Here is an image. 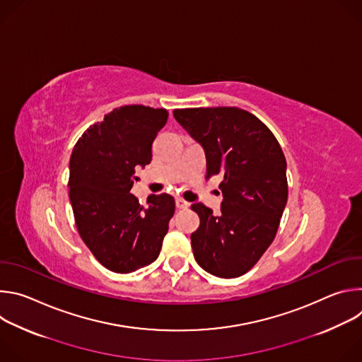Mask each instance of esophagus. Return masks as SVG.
Listing matches in <instances>:
<instances>
[{"label": "esophagus", "instance_id": "obj_1", "mask_svg": "<svg viewBox=\"0 0 362 362\" xmlns=\"http://www.w3.org/2000/svg\"><path fill=\"white\" fill-rule=\"evenodd\" d=\"M187 206H189V203H187L186 200H183L182 197H177V199H176V208H177V209H186Z\"/></svg>", "mask_w": 362, "mask_h": 362}]
</instances>
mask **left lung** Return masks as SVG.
<instances>
[{"mask_svg": "<svg viewBox=\"0 0 362 362\" xmlns=\"http://www.w3.org/2000/svg\"><path fill=\"white\" fill-rule=\"evenodd\" d=\"M173 116L203 147L206 177H222L219 214L190 206L200 219L190 235L194 259L215 276H240L275 239L288 200L284 151L259 119L238 107L177 109Z\"/></svg>", "mask_w": 362, "mask_h": 362, "instance_id": "obj_1", "label": "left lung"}]
</instances>
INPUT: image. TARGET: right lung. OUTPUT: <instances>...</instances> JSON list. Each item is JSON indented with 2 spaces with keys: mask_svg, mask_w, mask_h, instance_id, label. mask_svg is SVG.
Listing matches in <instances>:
<instances>
[{
  "mask_svg": "<svg viewBox=\"0 0 362 362\" xmlns=\"http://www.w3.org/2000/svg\"><path fill=\"white\" fill-rule=\"evenodd\" d=\"M165 109L123 106L78 139L70 158V202L83 242L109 271L130 274L158 259L175 199L130 189L136 169L151 162V143L168 122Z\"/></svg>",
  "mask_w": 362,
  "mask_h": 362,
  "instance_id": "1",
  "label": "right lung"
}]
</instances>
